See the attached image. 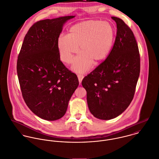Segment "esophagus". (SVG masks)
I'll use <instances>...</instances> for the list:
<instances>
[{"label": "esophagus", "instance_id": "esophagus-1", "mask_svg": "<svg viewBox=\"0 0 159 159\" xmlns=\"http://www.w3.org/2000/svg\"><path fill=\"white\" fill-rule=\"evenodd\" d=\"M77 77H78V79H79V83L80 84L82 82V80L84 79V76L83 75H81V74H78Z\"/></svg>", "mask_w": 159, "mask_h": 159}]
</instances>
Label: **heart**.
<instances>
[{"label": "heart", "mask_w": 159, "mask_h": 159, "mask_svg": "<svg viewBox=\"0 0 159 159\" xmlns=\"http://www.w3.org/2000/svg\"><path fill=\"white\" fill-rule=\"evenodd\" d=\"M114 39L112 25L99 20H88L72 26L69 35L61 34L58 47L62 61L70 63L79 47L82 53L74 62L73 69L77 72L88 70L92 63L104 60L109 53Z\"/></svg>", "instance_id": "heart-1"}]
</instances>
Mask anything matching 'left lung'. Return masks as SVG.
I'll list each match as a JSON object with an SVG mask.
<instances>
[{
    "label": "left lung",
    "instance_id": "1",
    "mask_svg": "<svg viewBox=\"0 0 159 159\" xmlns=\"http://www.w3.org/2000/svg\"><path fill=\"white\" fill-rule=\"evenodd\" d=\"M117 35L107 58L82 82L87 104L96 118L110 120L126 110L134 95L140 72V57L134 34L124 21L111 17Z\"/></svg>",
    "mask_w": 159,
    "mask_h": 159
}]
</instances>
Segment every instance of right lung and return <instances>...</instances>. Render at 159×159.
Instances as JSON below:
<instances>
[{"label": "right lung", "instance_id": "add662e5", "mask_svg": "<svg viewBox=\"0 0 159 159\" xmlns=\"http://www.w3.org/2000/svg\"><path fill=\"white\" fill-rule=\"evenodd\" d=\"M75 16L34 23L26 34L17 60L23 99L34 114L53 121L65 114L79 85L78 78L60 60L58 39L64 24Z\"/></svg>", "mask_w": 159, "mask_h": 159}]
</instances>
